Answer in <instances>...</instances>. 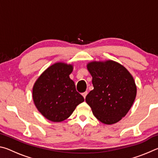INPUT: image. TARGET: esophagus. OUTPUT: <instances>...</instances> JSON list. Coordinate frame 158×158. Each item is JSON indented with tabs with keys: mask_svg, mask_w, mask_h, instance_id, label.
Instances as JSON below:
<instances>
[{
	"mask_svg": "<svg viewBox=\"0 0 158 158\" xmlns=\"http://www.w3.org/2000/svg\"><path fill=\"white\" fill-rule=\"evenodd\" d=\"M87 94H88V93H87V92H84V93H82V95H83V97L84 98V99L85 98V97H86Z\"/></svg>",
	"mask_w": 158,
	"mask_h": 158,
	"instance_id": "1",
	"label": "esophagus"
}]
</instances>
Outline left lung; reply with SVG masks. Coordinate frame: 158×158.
<instances>
[{
    "instance_id": "8db88e82",
    "label": "left lung",
    "mask_w": 158,
    "mask_h": 158,
    "mask_svg": "<svg viewBox=\"0 0 158 158\" xmlns=\"http://www.w3.org/2000/svg\"><path fill=\"white\" fill-rule=\"evenodd\" d=\"M88 69L93 77V90L85 102L100 122L111 125L123 118L137 95L135 81L127 69L113 60L91 62Z\"/></svg>"
}]
</instances>
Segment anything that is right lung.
I'll return each instance as SVG.
<instances>
[{
	"label": "right lung",
	"mask_w": 158,
	"mask_h": 158,
	"mask_svg": "<svg viewBox=\"0 0 158 158\" xmlns=\"http://www.w3.org/2000/svg\"><path fill=\"white\" fill-rule=\"evenodd\" d=\"M73 65L57 63L42 73L33 89L35 105L43 116L53 122H61L73 114L77 106L84 101L77 91L69 75Z\"/></svg>",
	"instance_id": "1"
}]
</instances>
